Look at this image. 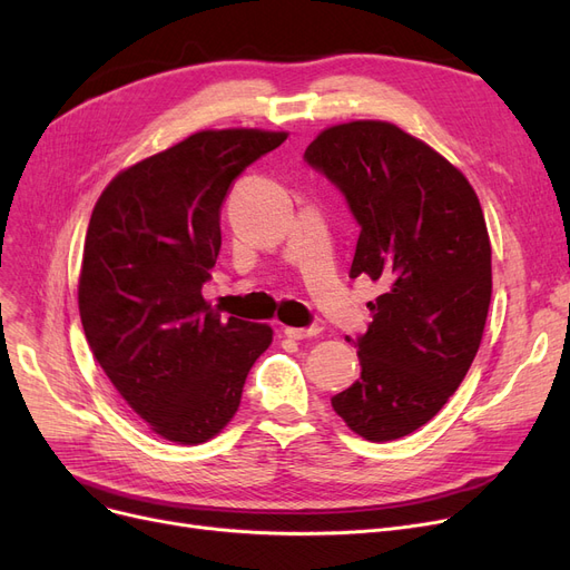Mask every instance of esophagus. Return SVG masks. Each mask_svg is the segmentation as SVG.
I'll use <instances>...</instances> for the list:
<instances>
[{"label": "esophagus", "instance_id": "obj_1", "mask_svg": "<svg viewBox=\"0 0 570 570\" xmlns=\"http://www.w3.org/2000/svg\"><path fill=\"white\" fill-rule=\"evenodd\" d=\"M321 331L318 327H284V335L291 337V340H309V337H316Z\"/></svg>", "mask_w": 570, "mask_h": 570}]
</instances>
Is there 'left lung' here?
Returning a JSON list of instances; mask_svg holds the SVG:
<instances>
[{"instance_id":"left-lung-1","label":"left lung","mask_w":570,"mask_h":570,"mask_svg":"<svg viewBox=\"0 0 570 570\" xmlns=\"http://www.w3.org/2000/svg\"><path fill=\"white\" fill-rule=\"evenodd\" d=\"M305 161L361 224L351 279L383 288L355 342L361 379L333 409L367 441L406 436L458 391L483 340L492 247L481 203L462 170L381 119L321 131Z\"/></svg>"}]
</instances>
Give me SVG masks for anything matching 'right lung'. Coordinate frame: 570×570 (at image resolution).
<instances>
[{
  "mask_svg": "<svg viewBox=\"0 0 570 570\" xmlns=\"http://www.w3.org/2000/svg\"><path fill=\"white\" fill-rule=\"evenodd\" d=\"M286 131H198L110 179L89 219L78 279L82 331L115 391L159 436L219 434L273 327L205 303L233 179Z\"/></svg>",
  "mask_w": 570,
  "mask_h": 570,
  "instance_id": "add662e5",
  "label": "right lung"
}]
</instances>
